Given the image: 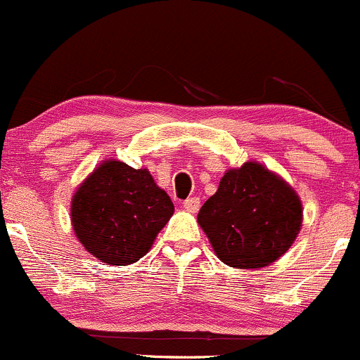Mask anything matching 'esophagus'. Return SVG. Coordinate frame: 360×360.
Instances as JSON below:
<instances>
[{"label":"esophagus","mask_w":360,"mask_h":360,"mask_svg":"<svg viewBox=\"0 0 360 360\" xmlns=\"http://www.w3.org/2000/svg\"><path fill=\"white\" fill-rule=\"evenodd\" d=\"M184 207L191 213H195L201 207V201H199V198H188L184 201Z\"/></svg>","instance_id":"esophagus-1"}]
</instances>
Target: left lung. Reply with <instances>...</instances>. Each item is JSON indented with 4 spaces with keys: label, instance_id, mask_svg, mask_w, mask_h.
<instances>
[{
    "label": "left lung",
    "instance_id": "left-lung-1",
    "mask_svg": "<svg viewBox=\"0 0 360 360\" xmlns=\"http://www.w3.org/2000/svg\"><path fill=\"white\" fill-rule=\"evenodd\" d=\"M302 220V201L291 185L255 161L229 169L198 214L217 257L236 269L279 260L298 237Z\"/></svg>",
    "mask_w": 360,
    "mask_h": 360
}]
</instances>
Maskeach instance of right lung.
Wrapping results in <instances>:
<instances>
[{
    "mask_svg": "<svg viewBox=\"0 0 360 360\" xmlns=\"http://www.w3.org/2000/svg\"><path fill=\"white\" fill-rule=\"evenodd\" d=\"M175 206L149 169L102 161L70 201L74 234L88 253L109 265L139 262L168 224Z\"/></svg>",
    "mask_w": 360,
    "mask_h": 360,
    "instance_id": "right-lung-1",
    "label": "right lung"
}]
</instances>
